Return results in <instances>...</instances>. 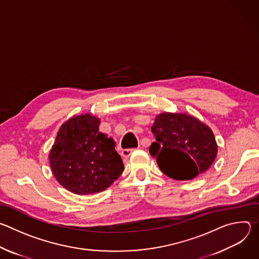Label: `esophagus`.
I'll use <instances>...</instances> for the list:
<instances>
[{
    "instance_id": "esophagus-1",
    "label": "esophagus",
    "mask_w": 259,
    "mask_h": 259,
    "mask_svg": "<svg viewBox=\"0 0 259 259\" xmlns=\"http://www.w3.org/2000/svg\"><path fill=\"white\" fill-rule=\"evenodd\" d=\"M134 152V149H130V150H123L121 155L123 158H129L131 156V154Z\"/></svg>"
}]
</instances>
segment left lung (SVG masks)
I'll return each instance as SVG.
<instances>
[{
  "label": "left lung",
  "instance_id": "left-lung-1",
  "mask_svg": "<svg viewBox=\"0 0 259 259\" xmlns=\"http://www.w3.org/2000/svg\"><path fill=\"white\" fill-rule=\"evenodd\" d=\"M156 141L150 153L161 171L176 180H191L207 171L217 155L212 130L188 114H160L152 127Z\"/></svg>",
  "mask_w": 259,
  "mask_h": 259
}]
</instances>
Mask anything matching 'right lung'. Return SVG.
<instances>
[{
    "mask_svg": "<svg viewBox=\"0 0 259 259\" xmlns=\"http://www.w3.org/2000/svg\"><path fill=\"white\" fill-rule=\"evenodd\" d=\"M99 124L91 114L72 117L60 127L50 151L53 175L73 194L102 192L124 171L116 142L99 132Z\"/></svg>",
    "mask_w": 259,
    "mask_h": 259,
    "instance_id": "1",
    "label": "right lung"
}]
</instances>
